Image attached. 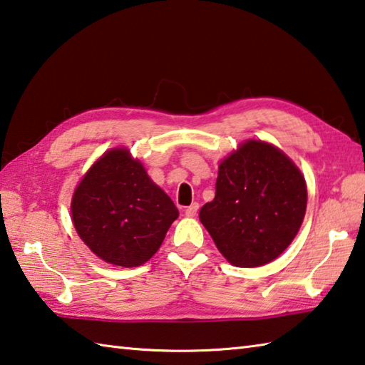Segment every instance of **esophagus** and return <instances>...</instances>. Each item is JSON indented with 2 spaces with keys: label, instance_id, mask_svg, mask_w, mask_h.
I'll use <instances>...</instances> for the list:
<instances>
[{
  "label": "esophagus",
  "instance_id": "1",
  "mask_svg": "<svg viewBox=\"0 0 365 365\" xmlns=\"http://www.w3.org/2000/svg\"><path fill=\"white\" fill-rule=\"evenodd\" d=\"M197 211H198V203H192L190 206H187V208L184 210L185 216H187V217H194V216H197Z\"/></svg>",
  "mask_w": 365,
  "mask_h": 365
}]
</instances>
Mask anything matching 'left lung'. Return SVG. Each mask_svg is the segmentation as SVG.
<instances>
[{"mask_svg":"<svg viewBox=\"0 0 365 365\" xmlns=\"http://www.w3.org/2000/svg\"><path fill=\"white\" fill-rule=\"evenodd\" d=\"M307 210V184L283 150L247 140L219 165L215 200L200 221L235 267L277 259L297 235Z\"/></svg>","mask_w":365,"mask_h":365,"instance_id":"obj_1","label":"left lung"}]
</instances>
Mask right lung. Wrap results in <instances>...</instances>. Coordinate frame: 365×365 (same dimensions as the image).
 <instances>
[{"instance_id":"add662e5","label":"right lung","mask_w":365,"mask_h":365,"mask_svg":"<svg viewBox=\"0 0 365 365\" xmlns=\"http://www.w3.org/2000/svg\"><path fill=\"white\" fill-rule=\"evenodd\" d=\"M74 229L93 254L118 267H138L159 250L180 211L127 149L92 165L71 200Z\"/></svg>"}]
</instances>
